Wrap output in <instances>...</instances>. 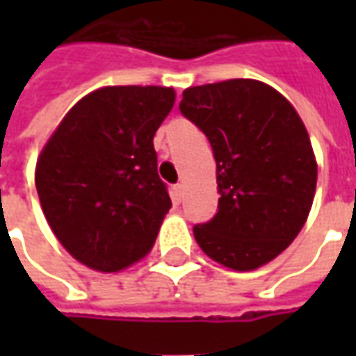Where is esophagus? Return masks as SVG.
<instances>
[{
    "instance_id": "obj_1",
    "label": "esophagus",
    "mask_w": 356,
    "mask_h": 356,
    "mask_svg": "<svg viewBox=\"0 0 356 356\" xmlns=\"http://www.w3.org/2000/svg\"><path fill=\"white\" fill-rule=\"evenodd\" d=\"M183 194H185V186L181 185V183L173 186V200L181 202L183 200Z\"/></svg>"
}]
</instances>
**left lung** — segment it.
<instances>
[{
  "label": "left lung",
  "instance_id": "8db88e82",
  "mask_svg": "<svg viewBox=\"0 0 356 356\" xmlns=\"http://www.w3.org/2000/svg\"><path fill=\"white\" fill-rule=\"evenodd\" d=\"M179 108L213 148L219 211L194 227L202 252L232 270H254L290 246L316 191V158L291 102L240 78L183 91Z\"/></svg>",
  "mask_w": 356,
  "mask_h": 356
}]
</instances>
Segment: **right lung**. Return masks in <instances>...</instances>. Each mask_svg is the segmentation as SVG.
I'll list each match as a JSON object with an SVG mask.
<instances>
[{
    "mask_svg": "<svg viewBox=\"0 0 356 356\" xmlns=\"http://www.w3.org/2000/svg\"><path fill=\"white\" fill-rule=\"evenodd\" d=\"M173 104V88H99L66 112L42 148L35 188L43 216L86 267L118 273L154 246L171 200L152 139Z\"/></svg>",
    "mask_w": 356,
    "mask_h": 356,
    "instance_id": "add662e5",
    "label": "right lung"
}]
</instances>
